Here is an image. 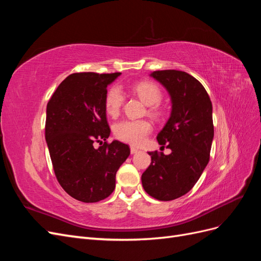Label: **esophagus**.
<instances>
[{"mask_svg": "<svg viewBox=\"0 0 261 261\" xmlns=\"http://www.w3.org/2000/svg\"><path fill=\"white\" fill-rule=\"evenodd\" d=\"M137 151H138V149H137L136 147L130 146V152H132V153H136Z\"/></svg>", "mask_w": 261, "mask_h": 261, "instance_id": "34e87169", "label": "esophagus"}]
</instances>
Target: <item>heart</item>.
Here are the masks:
<instances>
[{
  "instance_id": "1",
  "label": "heart",
  "mask_w": 261,
  "mask_h": 261,
  "mask_svg": "<svg viewBox=\"0 0 261 261\" xmlns=\"http://www.w3.org/2000/svg\"><path fill=\"white\" fill-rule=\"evenodd\" d=\"M132 91L150 106L149 112L154 116H160L162 110L159 102L162 99V91L151 82H139L132 86ZM124 93L120 87L113 86L110 88L105 98V108L107 113L115 117L121 112L124 103ZM152 130V124L147 120H125L114 126V136L124 143L138 146L143 144L146 137Z\"/></svg>"
}]
</instances>
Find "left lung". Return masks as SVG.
Returning a JSON list of instances; mask_svg holds the SVG:
<instances>
[{
	"instance_id": "8db88e82",
	"label": "left lung",
	"mask_w": 261,
	"mask_h": 261,
	"mask_svg": "<svg viewBox=\"0 0 261 261\" xmlns=\"http://www.w3.org/2000/svg\"><path fill=\"white\" fill-rule=\"evenodd\" d=\"M151 76L167 88L172 99L171 116L156 136L158 143L172 152H148L151 163L141 175V183L153 198L169 201L191 191L209 162L212 103L200 82L185 72L155 70Z\"/></svg>"
}]
</instances>
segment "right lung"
<instances>
[{
	"mask_svg": "<svg viewBox=\"0 0 261 261\" xmlns=\"http://www.w3.org/2000/svg\"><path fill=\"white\" fill-rule=\"evenodd\" d=\"M120 75L70 74L46 106L45 140L54 174L69 196L83 202H97L113 193L116 172L130 152L128 145L107 140L111 133L107 87Z\"/></svg>",
	"mask_w": 261,
	"mask_h": 261,
	"instance_id": "right-lung-1",
	"label": "right lung"
}]
</instances>
